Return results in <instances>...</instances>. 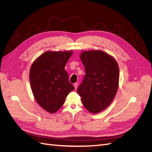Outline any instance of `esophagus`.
I'll use <instances>...</instances> for the list:
<instances>
[{"instance_id": "obj_1", "label": "esophagus", "mask_w": 152, "mask_h": 152, "mask_svg": "<svg viewBox=\"0 0 152 152\" xmlns=\"http://www.w3.org/2000/svg\"><path fill=\"white\" fill-rule=\"evenodd\" d=\"M77 85H78L77 83H75V84H74V86H75V89H77Z\"/></svg>"}]
</instances>
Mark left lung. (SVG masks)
<instances>
[{
    "mask_svg": "<svg viewBox=\"0 0 152 152\" xmlns=\"http://www.w3.org/2000/svg\"><path fill=\"white\" fill-rule=\"evenodd\" d=\"M80 59L86 75L77 92L91 113H98L113 102L118 88L120 71L116 61L102 50L83 51Z\"/></svg>",
    "mask_w": 152,
    "mask_h": 152,
    "instance_id": "1",
    "label": "left lung"
}]
</instances>
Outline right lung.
<instances>
[{
    "label": "right lung",
    "mask_w": 152,
    "mask_h": 152,
    "mask_svg": "<svg viewBox=\"0 0 152 152\" xmlns=\"http://www.w3.org/2000/svg\"><path fill=\"white\" fill-rule=\"evenodd\" d=\"M72 51H47L32 63L29 72L32 91L37 103L46 111L54 113L63 105L75 88L64 69Z\"/></svg>",
    "instance_id": "1"
}]
</instances>
